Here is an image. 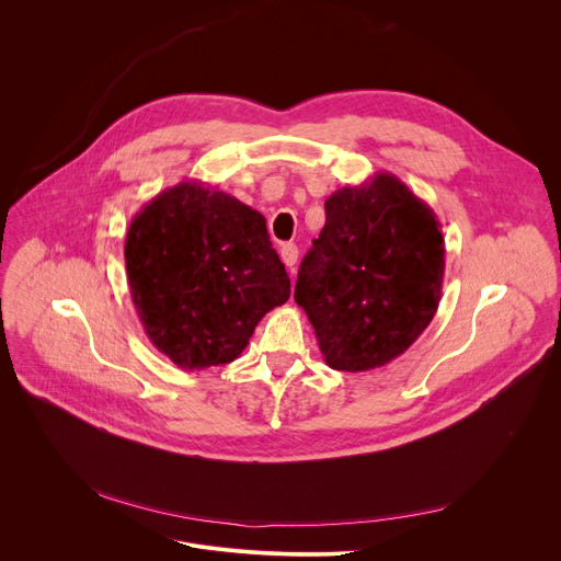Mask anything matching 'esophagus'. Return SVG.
I'll return each instance as SVG.
<instances>
[{
	"instance_id": "obj_1",
	"label": "esophagus",
	"mask_w": 561,
	"mask_h": 561,
	"mask_svg": "<svg viewBox=\"0 0 561 561\" xmlns=\"http://www.w3.org/2000/svg\"><path fill=\"white\" fill-rule=\"evenodd\" d=\"M279 254H282V262L286 264V268L293 271V266L297 264V245L295 243H284L279 248Z\"/></svg>"
}]
</instances>
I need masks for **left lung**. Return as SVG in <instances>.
<instances>
[{"label": "left lung", "mask_w": 561, "mask_h": 561, "mask_svg": "<svg viewBox=\"0 0 561 561\" xmlns=\"http://www.w3.org/2000/svg\"><path fill=\"white\" fill-rule=\"evenodd\" d=\"M324 210L327 224L299 266L295 301L331 369L385 367L421 337L438 309L440 221L389 172L333 192Z\"/></svg>", "instance_id": "left-lung-1"}]
</instances>
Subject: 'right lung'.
<instances>
[{
    "instance_id": "right-lung-1",
    "label": "right lung",
    "mask_w": 561,
    "mask_h": 561,
    "mask_svg": "<svg viewBox=\"0 0 561 561\" xmlns=\"http://www.w3.org/2000/svg\"><path fill=\"white\" fill-rule=\"evenodd\" d=\"M125 266L149 342L190 371L239 358L254 327L290 295L264 215L194 179L136 213Z\"/></svg>"
}]
</instances>
